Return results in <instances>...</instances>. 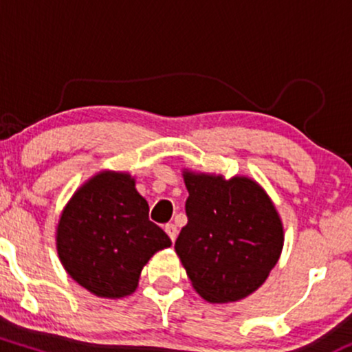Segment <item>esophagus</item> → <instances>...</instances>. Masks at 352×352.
<instances>
[{"label": "esophagus", "mask_w": 352, "mask_h": 352, "mask_svg": "<svg viewBox=\"0 0 352 352\" xmlns=\"http://www.w3.org/2000/svg\"><path fill=\"white\" fill-rule=\"evenodd\" d=\"M165 232H167V235L170 236L172 241H175V238H177V225L167 223V225H165Z\"/></svg>", "instance_id": "1"}]
</instances>
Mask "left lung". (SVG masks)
<instances>
[{
    "label": "left lung",
    "instance_id": "8db88e82",
    "mask_svg": "<svg viewBox=\"0 0 352 352\" xmlns=\"http://www.w3.org/2000/svg\"><path fill=\"white\" fill-rule=\"evenodd\" d=\"M187 225L175 252L195 292L210 302H232L263 285L283 250V223L256 182L184 172Z\"/></svg>",
    "mask_w": 352,
    "mask_h": 352
}]
</instances>
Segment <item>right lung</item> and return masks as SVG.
Listing matches in <instances>:
<instances>
[{
	"label": "right lung",
	"mask_w": 352,
	"mask_h": 352,
	"mask_svg": "<svg viewBox=\"0 0 352 352\" xmlns=\"http://www.w3.org/2000/svg\"><path fill=\"white\" fill-rule=\"evenodd\" d=\"M170 238L148 220V204L129 173L100 172L60 213L56 246L64 270L100 298L134 293L142 268Z\"/></svg>",
	"instance_id": "obj_1"
}]
</instances>
